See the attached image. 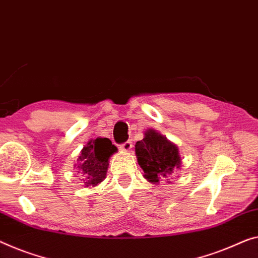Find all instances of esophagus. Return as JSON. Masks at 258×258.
Segmentation results:
<instances>
[{
    "instance_id": "obj_1",
    "label": "esophagus",
    "mask_w": 258,
    "mask_h": 258,
    "mask_svg": "<svg viewBox=\"0 0 258 258\" xmlns=\"http://www.w3.org/2000/svg\"><path fill=\"white\" fill-rule=\"evenodd\" d=\"M132 146H133L132 141L127 140V141H125L124 144H121V145H120V148L122 149V151H125V152H128V151H131V149H132Z\"/></svg>"
}]
</instances>
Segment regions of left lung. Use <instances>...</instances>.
<instances>
[{
	"label": "left lung",
	"instance_id": "obj_1",
	"mask_svg": "<svg viewBox=\"0 0 258 258\" xmlns=\"http://www.w3.org/2000/svg\"><path fill=\"white\" fill-rule=\"evenodd\" d=\"M136 154L145 177L153 183L169 177L180 164L177 147L153 130L147 131L144 139L137 142Z\"/></svg>",
	"mask_w": 258,
	"mask_h": 258
}]
</instances>
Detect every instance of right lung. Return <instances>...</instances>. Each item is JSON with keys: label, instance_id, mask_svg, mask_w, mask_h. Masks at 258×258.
<instances>
[{"label": "right lung", "instance_id": "obj_1", "mask_svg": "<svg viewBox=\"0 0 258 258\" xmlns=\"http://www.w3.org/2000/svg\"><path fill=\"white\" fill-rule=\"evenodd\" d=\"M117 147L107 138L90 140L79 156L78 175L86 186H96L106 176L109 159Z\"/></svg>", "mask_w": 258, "mask_h": 258}]
</instances>
